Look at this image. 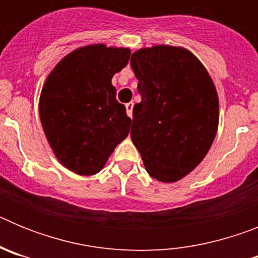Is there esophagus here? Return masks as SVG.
Listing matches in <instances>:
<instances>
[{
    "instance_id": "1",
    "label": "esophagus",
    "mask_w": 258,
    "mask_h": 258,
    "mask_svg": "<svg viewBox=\"0 0 258 258\" xmlns=\"http://www.w3.org/2000/svg\"><path fill=\"white\" fill-rule=\"evenodd\" d=\"M125 107H126V113L129 117H132L133 116V107H134V103L133 102H129V103L125 104Z\"/></svg>"
}]
</instances>
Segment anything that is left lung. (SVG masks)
Here are the masks:
<instances>
[{
  "label": "left lung",
  "instance_id": "obj_1",
  "mask_svg": "<svg viewBox=\"0 0 258 258\" xmlns=\"http://www.w3.org/2000/svg\"><path fill=\"white\" fill-rule=\"evenodd\" d=\"M142 101L134 104L131 137L152 178L173 183L208 154L220 102L207 68L190 50L155 45L132 54Z\"/></svg>",
  "mask_w": 258,
  "mask_h": 258
}]
</instances>
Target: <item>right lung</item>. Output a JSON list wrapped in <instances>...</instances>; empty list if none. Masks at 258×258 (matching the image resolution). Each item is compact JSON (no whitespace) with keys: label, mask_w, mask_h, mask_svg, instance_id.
I'll return each mask as SVG.
<instances>
[{"label":"right lung","mask_w":258,"mask_h":258,"mask_svg":"<svg viewBox=\"0 0 258 258\" xmlns=\"http://www.w3.org/2000/svg\"><path fill=\"white\" fill-rule=\"evenodd\" d=\"M129 56V47L85 45L61 58L45 80L41 125L59 163L76 174L101 172L129 134L132 118L112 85Z\"/></svg>","instance_id":"obj_1"}]
</instances>
